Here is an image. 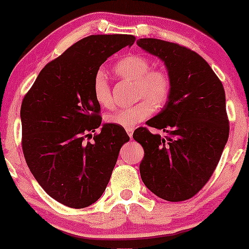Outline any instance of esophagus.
Here are the masks:
<instances>
[{
	"mask_svg": "<svg viewBox=\"0 0 249 249\" xmlns=\"http://www.w3.org/2000/svg\"><path fill=\"white\" fill-rule=\"evenodd\" d=\"M134 130H135L134 128H127V129H125V131H127V134L130 138L132 137V135H134Z\"/></svg>",
	"mask_w": 249,
	"mask_h": 249,
	"instance_id": "1",
	"label": "esophagus"
}]
</instances>
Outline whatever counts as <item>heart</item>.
I'll return each mask as SVG.
<instances>
[{"mask_svg":"<svg viewBox=\"0 0 249 249\" xmlns=\"http://www.w3.org/2000/svg\"><path fill=\"white\" fill-rule=\"evenodd\" d=\"M151 67V61L138 54L125 56L115 64L114 73L120 78L135 80L136 97L142 100L132 107L107 114V122L125 129L132 128L153 113V104L160 107L168 101L171 93V78L164 69ZM93 96L101 107H112L111 87L103 71L95 74Z\"/></svg>","mask_w":249,"mask_h":249,"instance_id":"b5f03b06","label":"heart"}]
</instances>
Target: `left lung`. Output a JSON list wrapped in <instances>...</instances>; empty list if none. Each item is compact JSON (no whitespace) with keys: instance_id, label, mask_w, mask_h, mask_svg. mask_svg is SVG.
Wrapping results in <instances>:
<instances>
[{"instance_id":"8db88e82","label":"left lung","mask_w":249,"mask_h":249,"mask_svg":"<svg viewBox=\"0 0 249 249\" xmlns=\"http://www.w3.org/2000/svg\"><path fill=\"white\" fill-rule=\"evenodd\" d=\"M137 45L164 61L172 85L165 107L146 122L164 137L147 128L134 132L145 151L141 177L160 198L181 202L206 185L227 144L224 88L210 64L188 47L156 38H141Z\"/></svg>"}]
</instances>
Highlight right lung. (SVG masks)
Masks as SVG:
<instances>
[{"label":"right lung","instance_id":"add662e5","mask_svg":"<svg viewBox=\"0 0 249 249\" xmlns=\"http://www.w3.org/2000/svg\"><path fill=\"white\" fill-rule=\"evenodd\" d=\"M132 35H91L46 64L22 100V152L40 187L57 202L84 209L102 196L129 136L105 124L93 79L108 56L131 46ZM92 141H90V139Z\"/></svg>","mask_w":249,"mask_h":249}]
</instances>
